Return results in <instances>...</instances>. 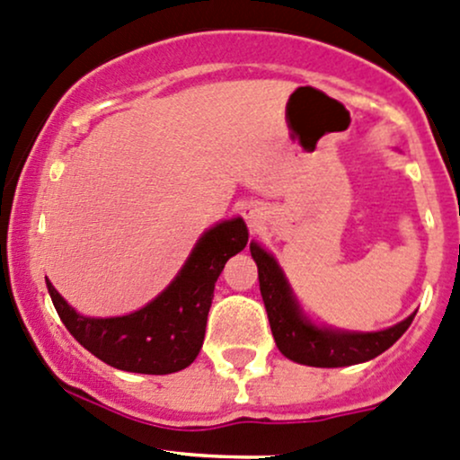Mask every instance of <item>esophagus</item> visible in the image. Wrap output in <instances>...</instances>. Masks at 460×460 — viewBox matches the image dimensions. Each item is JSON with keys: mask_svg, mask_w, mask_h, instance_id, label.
<instances>
[{"mask_svg": "<svg viewBox=\"0 0 460 460\" xmlns=\"http://www.w3.org/2000/svg\"><path fill=\"white\" fill-rule=\"evenodd\" d=\"M243 216H244L246 225L258 226L260 222L264 220V216H267V211H264V207L260 205V202H246V205L243 207Z\"/></svg>", "mask_w": 460, "mask_h": 460, "instance_id": "1", "label": "esophagus"}]
</instances>
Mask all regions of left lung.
Masks as SVG:
<instances>
[{
	"label": "left lung",
	"mask_w": 460,
	"mask_h": 460,
	"mask_svg": "<svg viewBox=\"0 0 460 460\" xmlns=\"http://www.w3.org/2000/svg\"><path fill=\"white\" fill-rule=\"evenodd\" d=\"M249 249L251 258L258 264L260 293L267 306L273 340L279 352L295 364L313 366V368H344V366L364 364L388 350L412 323L414 313L385 331L372 332L344 331V328L315 323L304 313L273 253H269L258 243H251Z\"/></svg>",
	"instance_id": "8db88e82"
}]
</instances>
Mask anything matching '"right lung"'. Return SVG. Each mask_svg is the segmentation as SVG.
Instances as JSON below:
<instances>
[{"mask_svg":"<svg viewBox=\"0 0 460 460\" xmlns=\"http://www.w3.org/2000/svg\"><path fill=\"white\" fill-rule=\"evenodd\" d=\"M246 243L249 229L243 217L217 222L198 238L165 291L128 315H81L50 282L48 293L70 335L101 361L125 372L172 375L200 352L217 278Z\"/></svg>","mask_w":460,"mask_h":460,"instance_id":"1","label":"right lung"}]
</instances>
